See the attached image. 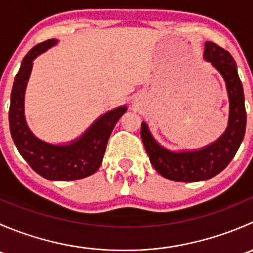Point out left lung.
<instances>
[{
  "instance_id": "obj_1",
  "label": "left lung",
  "mask_w": 253,
  "mask_h": 253,
  "mask_svg": "<svg viewBox=\"0 0 253 253\" xmlns=\"http://www.w3.org/2000/svg\"><path fill=\"white\" fill-rule=\"evenodd\" d=\"M203 58L220 73L225 82L229 121L224 133L216 141L200 149L174 152L158 143L148 125L142 122L141 137L150 163L160 175L172 181L195 182L218 175L236 154L246 131L244 88L233 56L214 42H206Z\"/></svg>"
}]
</instances>
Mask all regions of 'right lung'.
<instances>
[{"instance_id":"1","label":"right lung","mask_w":253,"mask_h":253,"mask_svg":"<svg viewBox=\"0 0 253 253\" xmlns=\"http://www.w3.org/2000/svg\"><path fill=\"white\" fill-rule=\"evenodd\" d=\"M56 44V39L46 40L33 47L23 58L11 93L9 129L18 152L37 174L52 181L79 180L98 171L109 137L120 117L127 111V106H119L103 114L82 136L68 143L52 144L38 138L25 120V89L33 61Z\"/></svg>"}]
</instances>
